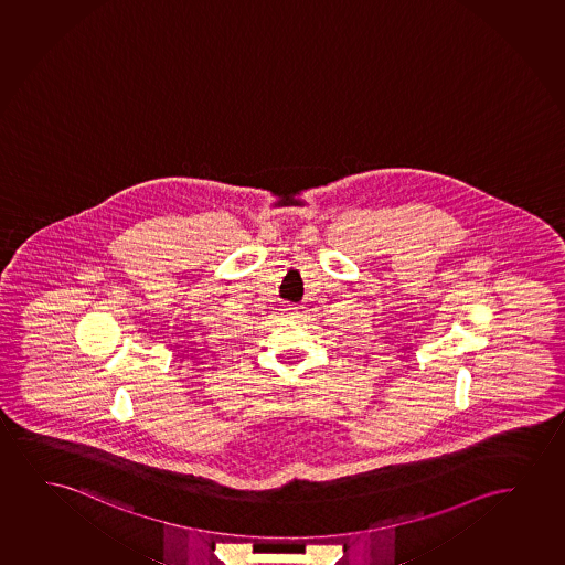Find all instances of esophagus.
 <instances>
[{
  "label": "esophagus",
  "instance_id": "34e87169",
  "mask_svg": "<svg viewBox=\"0 0 565 565\" xmlns=\"http://www.w3.org/2000/svg\"><path fill=\"white\" fill-rule=\"evenodd\" d=\"M295 315H297L295 308H284V312H281V316H286V318H294Z\"/></svg>",
  "mask_w": 565,
  "mask_h": 565
}]
</instances>
